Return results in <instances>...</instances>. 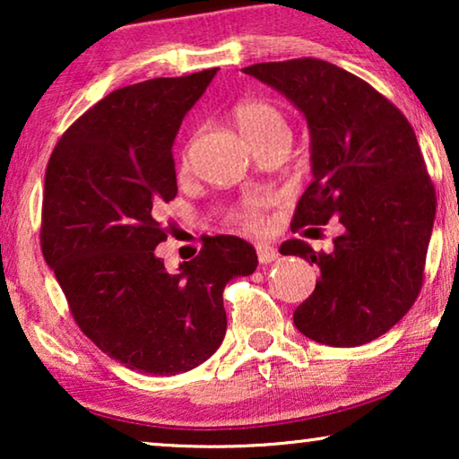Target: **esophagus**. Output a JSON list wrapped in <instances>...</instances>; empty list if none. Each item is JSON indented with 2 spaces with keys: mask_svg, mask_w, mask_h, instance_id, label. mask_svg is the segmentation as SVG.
I'll return each mask as SVG.
<instances>
[{
  "mask_svg": "<svg viewBox=\"0 0 459 459\" xmlns=\"http://www.w3.org/2000/svg\"><path fill=\"white\" fill-rule=\"evenodd\" d=\"M256 256H259V263L261 265H269V263H273L278 259V250L273 247H269V244H256Z\"/></svg>",
  "mask_w": 459,
  "mask_h": 459,
  "instance_id": "obj_1",
  "label": "esophagus"
}]
</instances>
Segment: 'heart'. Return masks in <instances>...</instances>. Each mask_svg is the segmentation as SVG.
I'll list each match as a JSON object with an SVG mask.
<instances>
[{"mask_svg": "<svg viewBox=\"0 0 459 459\" xmlns=\"http://www.w3.org/2000/svg\"><path fill=\"white\" fill-rule=\"evenodd\" d=\"M238 129L242 131V135L256 146L273 137H290L288 135V125L281 112L275 108L273 104L267 102H244L234 112ZM267 200L265 198H250L242 204V209L238 211L236 219L244 228H259L263 221V209H265Z\"/></svg>", "mask_w": 459, "mask_h": 459, "instance_id": "heart-1", "label": "heart"}]
</instances>
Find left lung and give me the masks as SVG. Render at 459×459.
<instances>
[{
    "instance_id": "1",
    "label": "left lung",
    "mask_w": 459,
    "mask_h": 459,
    "mask_svg": "<svg viewBox=\"0 0 459 459\" xmlns=\"http://www.w3.org/2000/svg\"><path fill=\"white\" fill-rule=\"evenodd\" d=\"M303 112L311 135V184L292 230L341 223L330 253L286 240L281 255L319 267L294 325L330 347H359L393 328L418 299L437 196L411 125L372 85L316 58L242 68Z\"/></svg>"
}]
</instances>
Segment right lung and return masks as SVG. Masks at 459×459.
I'll use <instances>...</instances> for the list:
<instances>
[{
  "label": "right lung",
  "mask_w": 459,
  "mask_h": 459,
  "mask_svg": "<svg viewBox=\"0 0 459 459\" xmlns=\"http://www.w3.org/2000/svg\"><path fill=\"white\" fill-rule=\"evenodd\" d=\"M219 68L121 87L54 148L41 215L43 259L87 338L125 368L175 376L223 342V288L256 269L253 244L215 236L169 273L162 203L175 198L173 142Z\"/></svg>",
  "instance_id": "add662e5"
}]
</instances>
